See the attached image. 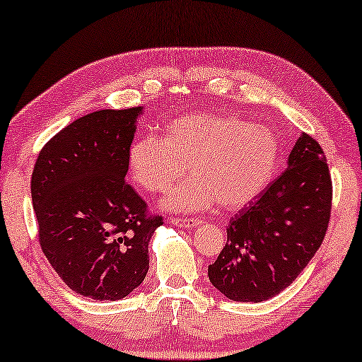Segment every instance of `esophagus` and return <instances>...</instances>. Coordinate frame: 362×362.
<instances>
[{"label": "esophagus", "instance_id": "1", "mask_svg": "<svg viewBox=\"0 0 362 362\" xmlns=\"http://www.w3.org/2000/svg\"><path fill=\"white\" fill-rule=\"evenodd\" d=\"M175 226H180V228H193V226H198L202 225V220H197V218H185V220H182V218H174L172 220Z\"/></svg>", "mask_w": 362, "mask_h": 362}]
</instances>
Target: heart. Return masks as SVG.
Instances as JSON below:
<instances>
[{
  "instance_id": "heart-1",
  "label": "heart",
  "mask_w": 362,
  "mask_h": 362,
  "mask_svg": "<svg viewBox=\"0 0 362 362\" xmlns=\"http://www.w3.org/2000/svg\"><path fill=\"white\" fill-rule=\"evenodd\" d=\"M281 160L277 136L238 116L195 113L167 126L164 139L149 134L129 149V174L142 190L159 193L185 174L165 198L172 211H202L218 202L225 210H241L266 190Z\"/></svg>"
}]
</instances>
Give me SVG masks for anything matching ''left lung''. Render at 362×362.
<instances>
[{
	"mask_svg": "<svg viewBox=\"0 0 362 362\" xmlns=\"http://www.w3.org/2000/svg\"><path fill=\"white\" fill-rule=\"evenodd\" d=\"M332 177L322 147L302 132L287 169L231 218L228 241L208 266L211 285L234 302H264L300 276L322 246Z\"/></svg>",
	"mask_w": 362,
	"mask_h": 362,
	"instance_id": "left-lung-1",
	"label": "left lung"
}]
</instances>
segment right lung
<instances>
[{"label":"right lung","mask_w":362,"mask_h":362,"mask_svg":"<svg viewBox=\"0 0 362 362\" xmlns=\"http://www.w3.org/2000/svg\"><path fill=\"white\" fill-rule=\"evenodd\" d=\"M144 108L101 110L75 119L42 147L30 179L39 241L74 292L119 300L149 271L162 218L146 215L132 190L129 149Z\"/></svg>","instance_id":"1"}]
</instances>
